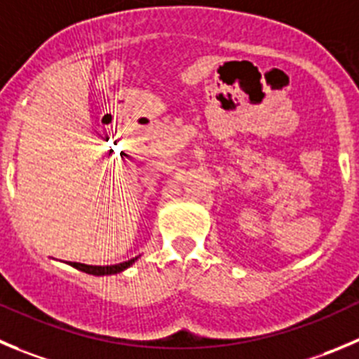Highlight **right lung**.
<instances>
[{
  "label": "right lung",
  "instance_id": "right-lung-1",
  "mask_svg": "<svg viewBox=\"0 0 359 359\" xmlns=\"http://www.w3.org/2000/svg\"><path fill=\"white\" fill-rule=\"evenodd\" d=\"M134 260H138V257H134V259L127 260V262L115 264V266H86V264H79V262H70V266L76 267V269H79V271H83V273L95 274V276H104V274L122 273L123 269H127V267L133 266Z\"/></svg>",
  "mask_w": 359,
  "mask_h": 359
}]
</instances>
